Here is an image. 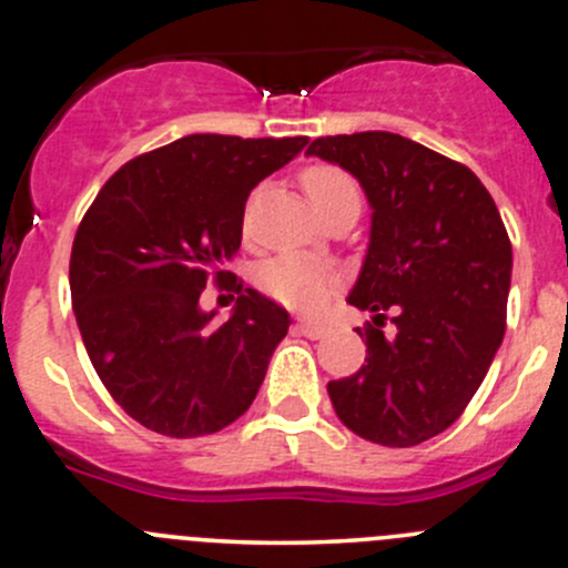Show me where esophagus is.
<instances>
[{
	"label": "esophagus",
	"mask_w": 568,
	"mask_h": 568,
	"mask_svg": "<svg viewBox=\"0 0 568 568\" xmlns=\"http://www.w3.org/2000/svg\"><path fill=\"white\" fill-rule=\"evenodd\" d=\"M296 326H300L302 335L313 337V341H316V337H324V335H326V324H321V321L300 318V321H296Z\"/></svg>",
	"instance_id": "1"
}]
</instances>
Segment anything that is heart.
<instances>
[{"mask_svg":"<svg viewBox=\"0 0 568 568\" xmlns=\"http://www.w3.org/2000/svg\"><path fill=\"white\" fill-rule=\"evenodd\" d=\"M300 186L321 220L341 211L363 209V189L335 164H311L300 173ZM257 285L266 296L294 311H316L337 288V277L321 263L302 255H280L257 268Z\"/></svg>","mask_w":568,"mask_h":568,"instance_id":"heart-1","label":"heart"}]
</instances>
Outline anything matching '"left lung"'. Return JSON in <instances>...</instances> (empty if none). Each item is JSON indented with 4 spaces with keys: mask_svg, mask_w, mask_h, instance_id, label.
<instances>
[{
    "mask_svg": "<svg viewBox=\"0 0 568 568\" xmlns=\"http://www.w3.org/2000/svg\"><path fill=\"white\" fill-rule=\"evenodd\" d=\"M307 153L348 170L374 209L348 296L374 313L357 329L368 357L326 393L357 437L412 448L459 420L500 348L511 285L506 225L473 170L400 134L318 136Z\"/></svg>",
    "mask_w": 568,
    "mask_h": 568,
    "instance_id": "1",
    "label": "left lung"
}]
</instances>
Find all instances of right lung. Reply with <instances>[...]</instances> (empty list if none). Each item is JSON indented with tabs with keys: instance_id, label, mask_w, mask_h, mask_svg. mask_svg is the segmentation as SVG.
<instances>
[{
	"instance_id": "add662e5",
	"label": "right lung",
	"mask_w": 568,
	"mask_h": 568,
	"mask_svg": "<svg viewBox=\"0 0 568 568\" xmlns=\"http://www.w3.org/2000/svg\"><path fill=\"white\" fill-rule=\"evenodd\" d=\"M307 136L189 134L131 159L95 194L71 250V302L104 387L151 432L189 439L250 409L288 313L225 263L250 192ZM211 278L240 294L222 325L199 311Z\"/></svg>"
}]
</instances>
